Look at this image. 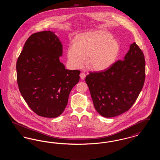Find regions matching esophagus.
I'll use <instances>...</instances> for the list:
<instances>
[{"instance_id":"esophagus-1","label":"esophagus","mask_w":160,"mask_h":160,"mask_svg":"<svg viewBox=\"0 0 160 160\" xmlns=\"http://www.w3.org/2000/svg\"><path fill=\"white\" fill-rule=\"evenodd\" d=\"M80 78H81V79H82V80H84V78H85V77H86V74L83 73V72H82V73H81L80 74Z\"/></svg>"}]
</instances>
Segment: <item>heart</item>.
Masks as SVG:
<instances>
[{"instance_id":"heart-1","label":"heart","mask_w":160,"mask_h":160,"mask_svg":"<svg viewBox=\"0 0 160 160\" xmlns=\"http://www.w3.org/2000/svg\"><path fill=\"white\" fill-rule=\"evenodd\" d=\"M119 52L118 42L110 34L102 32H92L79 35L74 44L67 50L70 65L76 68H83L87 58V65L94 71L108 68Z\"/></svg>"}]
</instances>
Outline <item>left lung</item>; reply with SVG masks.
Returning a JSON list of instances; mask_svg holds the SVG:
<instances>
[{
	"instance_id": "obj_1",
	"label": "left lung",
	"mask_w": 160,
	"mask_h": 160,
	"mask_svg": "<svg viewBox=\"0 0 160 160\" xmlns=\"http://www.w3.org/2000/svg\"><path fill=\"white\" fill-rule=\"evenodd\" d=\"M145 80V56L136 42L130 45L123 60L86 77L95 108L105 118L128 111L136 102Z\"/></svg>"
}]
</instances>
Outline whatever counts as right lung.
Masks as SVG:
<instances>
[{"label": "right lung", "mask_w": 160, "mask_h": 160, "mask_svg": "<svg viewBox=\"0 0 160 160\" xmlns=\"http://www.w3.org/2000/svg\"><path fill=\"white\" fill-rule=\"evenodd\" d=\"M62 45L51 31L37 32L26 40L17 61L18 89L28 105L46 118L60 116L69 93L78 83L79 70H69L59 61Z\"/></svg>", "instance_id": "1"}]
</instances>
